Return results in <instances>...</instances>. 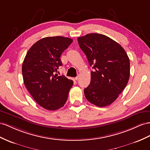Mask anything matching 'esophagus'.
<instances>
[{
  "mask_svg": "<svg viewBox=\"0 0 150 150\" xmlns=\"http://www.w3.org/2000/svg\"><path fill=\"white\" fill-rule=\"evenodd\" d=\"M79 76H79V75H78L77 76H76V77H75V80H78L79 79Z\"/></svg>",
  "mask_w": 150,
  "mask_h": 150,
  "instance_id": "esophagus-1",
  "label": "esophagus"
}]
</instances>
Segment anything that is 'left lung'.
Returning a JSON list of instances; mask_svg holds the SVG:
<instances>
[{
  "label": "left lung",
  "instance_id": "left-lung-1",
  "mask_svg": "<svg viewBox=\"0 0 150 150\" xmlns=\"http://www.w3.org/2000/svg\"><path fill=\"white\" fill-rule=\"evenodd\" d=\"M93 67L91 82L84 89L86 99L99 107L111 105L128 83L130 61L122 46L103 34L89 33L77 38Z\"/></svg>",
  "mask_w": 150,
  "mask_h": 150
}]
</instances>
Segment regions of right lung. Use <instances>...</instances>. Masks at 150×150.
Instances as JSON below:
<instances>
[{
    "label": "right lung",
    "mask_w": 150,
    "mask_h": 150,
    "mask_svg": "<svg viewBox=\"0 0 150 150\" xmlns=\"http://www.w3.org/2000/svg\"><path fill=\"white\" fill-rule=\"evenodd\" d=\"M72 42L61 36L42 38L30 48L23 63L25 86L34 100L46 110L63 107L74 84L73 80L56 74L62 65L61 54Z\"/></svg>",
    "instance_id": "add662e5"
}]
</instances>
